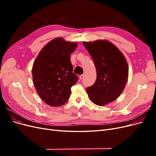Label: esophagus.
I'll use <instances>...</instances> for the list:
<instances>
[{"label":"esophagus","mask_w":156,"mask_h":156,"mask_svg":"<svg viewBox=\"0 0 156 156\" xmlns=\"http://www.w3.org/2000/svg\"><path fill=\"white\" fill-rule=\"evenodd\" d=\"M84 77V74H82V75H80V76H79V79H81V80L83 79Z\"/></svg>","instance_id":"obj_1"}]
</instances>
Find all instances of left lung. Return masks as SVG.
Masks as SVG:
<instances>
[{
    "label": "left lung",
    "instance_id": "obj_1",
    "mask_svg": "<svg viewBox=\"0 0 156 156\" xmlns=\"http://www.w3.org/2000/svg\"><path fill=\"white\" fill-rule=\"evenodd\" d=\"M93 59L97 78L87 88L90 100L102 106L115 101L123 92L128 78V66L120 51L107 40L84 42Z\"/></svg>",
    "mask_w": 156,
    "mask_h": 156
}]
</instances>
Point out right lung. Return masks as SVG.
<instances>
[{
  "label": "right lung",
  "mask_w": 156,
  "mask_h": 156,
  "mask_svg": "<svg viewBox=\"0 0 156 156\" xmlns=\"http://www.w3.org/2000/svg\"><path fill=\"white\" fill-rule=\"evenodd\" d=\"M77 47V43L56 37L44 47L33 64L34 85L40 98L50 106L65 104L71 88L78 81L70 61L71 53Z\"/></svg>",
  "instance_id": "1"
}]
</instances>
